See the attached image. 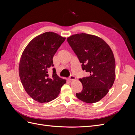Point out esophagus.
Listing matches in <instances>:
<instances>
[{"label":"esophagus","instance_id":"34e87169","mask_svg":"<svg viewBox=\"0 0 135 135\" xmlns=\"http://www.w3.org/2000/svg\"><path fill=\"white\" fill-rule=\"evenodd\" d=\"M75 79V76L73 75H70V77H69V80H74Z\"/></svg>","mask_w":135,"mask_h":135}]
</instances>
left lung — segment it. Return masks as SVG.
<instances>
[{
    "mask_svg": "<svg viewBox=\"0 0 135 135\" xmlns=\"http://www.w3.org/2000/svg\"><path fill=\"white\" fill-rule=\"evenodd\" d=\"M83 70L88 76L79 79L83 89L76 93L78 99L95 103L107 95L115 77V62L113 53L104 40L85 33L73 35L67 39Z\"/></svg>",
    "mask_w": 135,
    "mask_h": 135,
    "instance_id": "1",
    "label": "left lung"
}]
</instances>
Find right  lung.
Here are the masks:
<instances>
[{
  "label": "right lung",
  "mask_w": 135,
  "mask_h": 135,
  "mask_svg": "<svg viewBox=\"0 0 135 135\" xmlns=\"http://www.w3.org/2000/svg\"><path fill=\"white\" fill-rule=\"evenodd\" d=\"M65 40L53 32H46L32 39L24 50L19 64V75L26 92L32 99L44 103L57 97L66 80L48 71L54 66L53 57Z\"/></svg>",
  "instance_id": "1"
}]
</instances>
